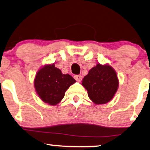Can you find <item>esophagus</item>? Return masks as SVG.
Returning <instances> with one entry per match:
<instances>
[{
    "label": "esophagus",
    "instance_id": "1",
    "mask_svg": "<svg viewBox=\"0 0 150 150\" xmlns=\"http://www.w3.org/2000/svg\"><path fill=\"white\" fill-rule=\"evenodd\" d=\"M74 78L76 80V81H77V82H80L81 80H82V76L80 75H76L74 76Z\"/></svg>",
    "mask_w": 150,
    "mask_h": 150
}]
</instances>
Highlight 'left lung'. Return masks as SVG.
Here are the masks:
<instances>
[{
	"instance_id": "obj_1",
	"label": "left lung",
	"mask_w": 150,
	"mask_h": 150,
	"mask_svg": "<svg viewBox=\"0 0 150 150\" xmlns=\"http://www.w3.org/2000/svg\"><path fill=\"white\" fill-rule=\"evenodd\" d=\"M82 85L87 89L88 97L94 104H105L114 97L119 81L111 65L98 63L84 77Z\"/></svg>"
}]
</instances>
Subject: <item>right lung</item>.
<instances>
[{
	"instance_id": "obj_1",
	"label": "right lung",
	"mask_w": 150,
	"mask_h": 150,
	"mask_svg": "<svg viewBox=\"0 0 150 150\" xmlns=\"http://www.w3.org/2000/svg\"><path fill=\"white\" fill-rule=\"evenodd\" d=\"M76 81L68 74H63L54 63L46 64L36 74L34 80L35 91L44 103L55 106L59 104L65 93Z\"/></svg>"
}]
</instances>
